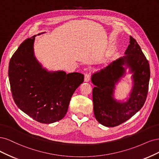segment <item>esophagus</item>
<instances>
[{"mask_svg":"<svg viewBox=\"0 0 159 159\" xmlns=\"http://www.w3.org/2000/svg\"><path fill=\"white\" fill-rule=\"evenodd\" d=\"M90 79V76L89 74H85L84 75V82H86V83H87V82H89Z\"/></svg>","mask_w":159,"mask_h":159,"instance_id":"obj_1","label":"esophagus"}]
</instances>
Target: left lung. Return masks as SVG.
<instances>
[{
  "mask_svg": "<svg viewBox=\"0 0 159 159\" xmlns=\"http://www.w3.org/2000/svg\"><path fill=\"white\" fill-rule=\"evenodd\" d=\"M124 57H120L91 76L96 119L106 127H116L130 119L144 105L150 79L149 64L136 40L130 36ZM125 66L124 67L123 66ZM129 68L133 86L129 98L120 102L113 98L115 85Z\"/></svg>",
  "mask_w": 159,
  "mask_h": 159,
  "instance_id": "left-lung-1",
  "label": "left lung"
}]
</instances>
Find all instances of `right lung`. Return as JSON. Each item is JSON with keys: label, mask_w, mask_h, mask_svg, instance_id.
I'll return each instance as SVG.
<instances>
[{"label": "right lung", "mask_w": 159, "mask_h": 159, "mask_svg": "<svg viewBox=\"0 0 159 159\" xmlns=\"http://www.w3.org/2000/svg\"><path fill=\"white\" fill-rule=\"evenodd\" d=\"M35 36L25 39L12 55L9 81L19 108L35 121L49 124L65 117L71 97L83 83L84 75L43 68L34 55Z\"/></svg>", "instance_id": "1"}]
</instances>
